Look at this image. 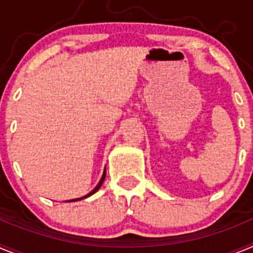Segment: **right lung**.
<instances>
[{
  "label": "right lung",
  "mask_w": 253,
  "mask_h": 253,
  "mask_svg": "<svg viewBox=\"0 0 253 253\" xmlns=\"http://www.w3.org/2000/svg\"><path fill=\"white\" fill-rule=\"evenodd\" d=\"M105 176H106V171H104V175H102V177H101V180H100V182H99V185H97V186L95 187V189L92 190V191H91L90 194H87L86 196H84V198H80V199H75V200H69V202H78V200H82V199H86V198H88V196H91L92 195V194H95L96 191H97V190L100 189V187H101V185H102V182H104V180H105Z\"/></svg>",
  "instance_id": "right-lung-1"
}]
</instances>
